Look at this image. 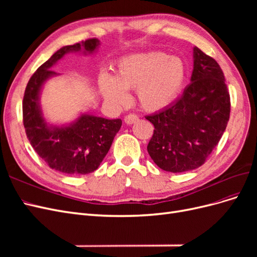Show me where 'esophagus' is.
<instances>
[{"instance_id":"1","label":"esophagus","mask_w":257,"mask_h":257,"mask_svg":"<svg viewBox=\"0 0 257 257\" xmlns=\"http://www.w3.org/2000/svg\"><path fill=\"white\" fill-rule=\"evenodd\" d=\"M138 121V116L136 114H127L125 115V118H124V122H125L126 124H128V125H131V124H133L135 122Z\"/></svg>"}]
</instances>
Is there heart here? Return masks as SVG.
<instances>
[{"label": "heart", "mask_w": 257, "mask_h": 257, "mask_svg": "<svg viewBox=\"0 0 257 257\" xmlns=\"http://www.w3.org/2000/svg\"><path fill=\"white\" fill-rule=\"evenodd\" d=\"M186 76L182 59L154 51L123 59L114 76L100 74L98 87L104 99L113 107L125 106L130 99L127 90H136L143 109L157 112L175 103L184 88Z\"/></svg>", "instance_id": "heart-1"}]
</instances>
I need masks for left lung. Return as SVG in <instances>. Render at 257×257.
<instances>
[{
	"instance_id": "8db88e82",
	"label": "left lung",
	"mask_w": 257,
	"mask_h": 257,
	"mask_svg": "<svg viewBox=\"0 0 257 257\" xmlns=\"http://www.w3.org/2000/svg\"><path fill=\"white\" fill-rule=\"evenodd\" d=\"M230 100L220 65L193 48L191 83L177 102L147 115L154 125L148 153L161 169L184 173L204 164L227 126Z\"/></svg>"
}]
</instances>
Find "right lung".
<instances>
[{
	"mask_svg": "<svg viewBox=\"0 0 257 257\" xmlns=\"http://www.w3.org/2000/svg\"><path fill=\"white\" fill-rule=\"evenodd\" d=\"M99 41L92 38L72 46H64L31 77L22 102L23 125L27 137L36 153L57 172L68 175H87L98 168L109 151L121 119H106L89 113H80L71 123L56 125L43 112L41 94L45 83L60 74L52 66L69 52L94 54Z\"/></svg>",
	"mask_w": 257,
	"mask_h": 257,
	"instance_id": "1",
	"label": "right lung"
}]
</instances>
